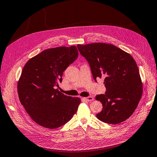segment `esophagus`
<instances>
[{
	"label": "esophagus",
	"instance_id": "obj_1",
	"mask_svg": "<svg viewBox=\"0 0 157 157\" xmlns=\"http://www.w3.org/2000/svg\"><path fill=\"white\" fill-rule=\"evenodd\" d=\"M84 99L87 101H91L94 100V98L92 97V96H89V97H87V98H84Z\"/></svg>",
	"mask_w": 157,
	"mask_h": 157
}]
</instances>
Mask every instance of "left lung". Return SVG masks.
Wrapping results in <instances>:
<instances>
[{"instance_id": "left-lung-1", "label": "left lung", "mask_w": 157, "mask_h": 157, "mask_svg": "<svg viewBox=\"0 0 157 157\" xmlns=\"http://www.w3.org/2000/svg\"><path fill=\"white\" fill-rule=\"evenodd\" d=\"M77 46L88 61L94 80L104 78L106 92L96 96L103 105L97 118L112 124L128 119L143 95V83L135 60L129 53L108 43Z\"/></svg>"}]
</instances>
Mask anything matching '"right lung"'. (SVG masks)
<instances>
[{
    "instance_id": "1",
    "label": "right lung",
    "mask_w": 157,
    "mask_h": 157,
    "mask_svg": "<svg viewBox=\"0 0 157 157\" xmlns=\"http://www.w3.org/2000/svg\"><path fill=\"white\" fill-rule=\"evenodd\" d=\"M78 57L75 46L43 51L29 59L17 83L21 104L34 122L49 129L64 125L77 112L81 99L56 89L66 68Z\"/></svg>"
}]
</instances>
